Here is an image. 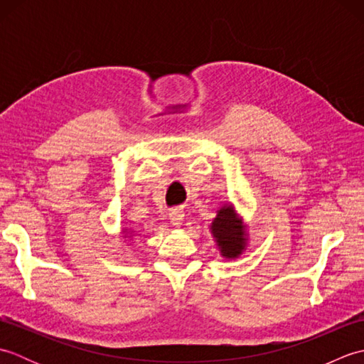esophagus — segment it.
Instances as JSON below:
<instances>
[{
    "label": "esophagus",
    "instance_id": "34e87169",
    "mask_svg": "<svg viewBox=\"0 0 364 364\" xmlns=\"http://www.w3.org/2000/svg\"><path fill=\"white\" fill-rule=\"evenodd\" d=\"M183 220H184V213L181 210H178V208H176V210L170 211V222H172V225L181 227Z\"/></svg>",
    "mask_w": 364,
    "mask_h": 364
}]
</instances>
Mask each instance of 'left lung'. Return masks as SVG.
Returning <instances> with one entry per match:
<instances>
[{
	"mask_svg": "<svg viewBox=\"0 0 364 364\" xmlns=\"http://www.w3.org/2000/svg\"><path fill=\"white\" fill-rule=\"evenodd\" d=\"M211 233L218 242L222 257L237 258L245 250L247 233L242 220L237 218L231 205L222 206L211 223Z\"/></svg>",
	"mask_w": 364,
	"mask_h": 364,
	"instance_id": "obj_1",
	"label": "left lung"
}]
</instances>
